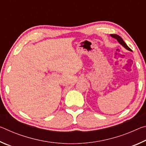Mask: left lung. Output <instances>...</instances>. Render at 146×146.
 <instances>
[{
	"label": "left lung",
	"mask_w": 146,
	"mask_h": 146,
	"mask_svg": "<svg viewBox=\"0 0 146 146\" xmlns=\"http://www.w3.org/2000/svg\"><path fill=\"white\" fill-rule=\"evenodd\" d=\"M111 36H112V37L115 38L117 39V40L118 41V42H119L120 44H122V45L124 47V48L125 49H127V50H129V51H131V49L129 47L127 46V45L126 44H125V42L123 40V39L120 37V36L119 35H116V34H111Z\"/></svg>",
	"instance_id": "1"
}]
</instances>
